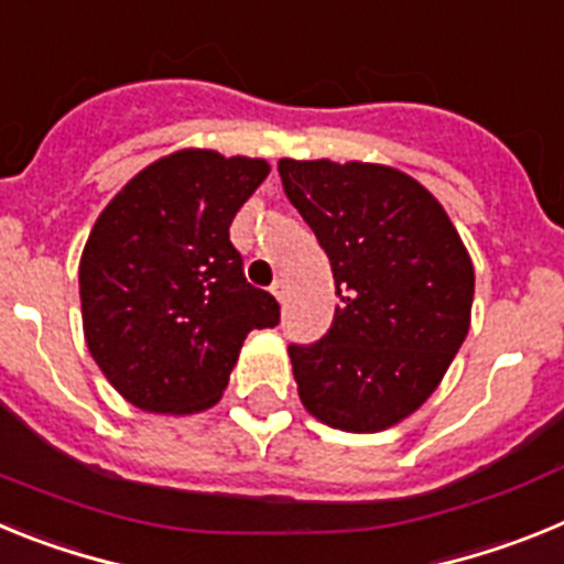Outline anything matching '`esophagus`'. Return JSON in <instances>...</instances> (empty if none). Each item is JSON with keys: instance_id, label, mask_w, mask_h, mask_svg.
Listing matches in <instances>:
<instances>
[{"instance_id": "34e87169", "label": "esophagus", "mask_w": 564, "mask_h": 564, "mask_svg": "<svg viewBox=\"0 0 564 564\" xmlns=\"http://www.w3.org/2000/svg\"><path fill=\"white\" fill-rule=\"evenodd\" d=\"M271 293H273V296H276V302H285V296H288V285H285V282H282V279H279V282H273Z\"/></svg>"}]
</instances>
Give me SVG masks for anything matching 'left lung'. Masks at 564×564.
Returning a JSON list of instances; mask_svg holds the SVG:
<instances>
[{
  "mask_svg": "<svg viewBox=\"0 0 564 564\" xmlns=\"http://www.w3.org/2000/svg\"><path fill=\"white\" fill-rule=\"evenodd\" d=\"M279 177L341 296L330 333L288 350L299 398L333 430H390L421 410L460 350L471 257L435 194L401 169L282 158Z\"/></svg>",
  "mask_w": 564,
  "mask_h": 564,
  "instance_id": "left-lung-1",
  "label": "left lung"
}]
</instances>
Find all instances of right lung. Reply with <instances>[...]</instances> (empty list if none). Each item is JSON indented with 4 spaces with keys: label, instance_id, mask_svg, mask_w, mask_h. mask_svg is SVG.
I'll use <instances>...</instances> for the list:
<instances>
[{
    "label": "right lung",
    "instance_id": "1",
    "mask_svg": "<svg viewBox=\"0 0 564 564\" xmlns=\"http://www.w3.org/2000/svg\"><path fill=\"white\" fill-rule=\"evenodd\" d=\"M268 172L262 158L177 149L98 214L78 262L84 341L138 410H212L248 333L279 325L276 299L248 285L228 239Z\"/></svg>",
    "mask_w": 564,
    "mask_h": 564
}]
</instances>
